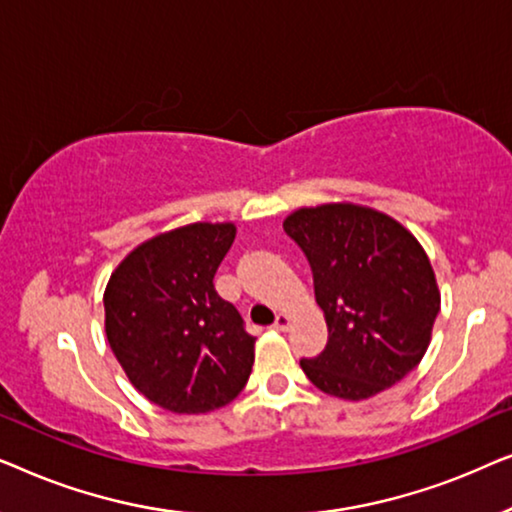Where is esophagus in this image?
<instances>
[{"instance_id": "1", "label": "esophagus", "mask_w": 512, "mask_h": 512, "mask_svg": "<svg viewBox=\"0 0 512 512\" xmlns=\"http://www.w3.org/2000/svg\"><path fill=\"white\" fill-rule=\"evenodd\" d=\"M289 326H291V314L279 312L277 319H275V324H272V328H275V331H289Z\"/></svg>"}]
</instances>
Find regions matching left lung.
Returning <instances> with one entry per match:
<instances>
[{
  "mask_svg": "<svg viewBox=\"0 0 512 512\" xmlns=\"http://www.w3.org/2000/svg\"><path fill=\"white\" fill-rule=\"evenodd\" d=\"M284 230L312 268L326 349L300 368L324 394L363 401L419 366L440 310L431 261L408 228L377 209L300 207Z\"/></svg>",
  "mask_w": 512,
  "mask_h": 512,
  "instance_id": "left-lung-1",
  "label": "left lung"
}]
</instances>
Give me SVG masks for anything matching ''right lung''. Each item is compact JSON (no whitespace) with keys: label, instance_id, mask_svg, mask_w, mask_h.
Wrapping results in <instances>:
<instances>
[{"label":"right lung","instance_id":"add662e5","mask_svg":"<svg viewBox=\"0 0 512 512\" xmlns=\"http://www.w3.org/2000/svg\"><path fill=\"white\" fill-rule=\"evenodd\" d=\"M235 223H188L146 240L111 272L104 331L139 394L177 415L233 401L254 366L256 338L214 275Z\"/></svg>","mask_w":512,"mask_h":512}]
</instances>
